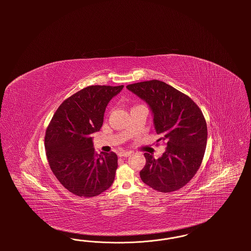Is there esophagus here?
Segmentation results:
<instances>
[{
  "mask_svg": "<svg viewBox=\"0 0 251 251\" xmlns=\"http://www.w3.org/2000/svg\"><path fill=\"white\" fill-rule=\"evenodd\" d=\"M131 154V151H120V153H119V155L120 157H129Z\"/></svg>",
  "mask_w": 251,
  "mask_h": 251,
  "instance_id": "esophagus-1",
  "label": "esophagus"
}]
</instances>
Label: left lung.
I'll list each match as a JSON object with an SVG mask.
<instances>
[{"label":"left lung","instance_id":"obj_1","mask_svg":"<svg viewBox=\"0 0 251 251\" xmlns=\"http://www.w3.org/2000/svg\"><path fill=\"white\" fill-rule=\"evenodd\" d=\"M145 100L153 115L159 140L167 142L158 159L144 153L140 171L144 183L163 193L179 190L195 176L201 165L207 144V124L202 112L188 96L162 81L151 80L127 85Z\"/></svg>","mask_w":251,"mask_h":251}]
</instances>
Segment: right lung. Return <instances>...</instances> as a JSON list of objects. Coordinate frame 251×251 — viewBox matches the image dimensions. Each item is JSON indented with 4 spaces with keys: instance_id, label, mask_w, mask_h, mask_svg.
<instances>
[{
    "instance_id": "right-lung-1",
    "label": "right lung",
    "mask_w": 251,
    "mask_h": 251,
    "mask_svg": "<svg viewBox=\"0 0 251 251\" xmlns=\"http://www.w3.org/2000/svg\"><path fill=\"white\" fill-rule=\"evenodd\" d=\"M123 85H90L65 100L49 124L45 149L60 183L78 197L91 198L112 185L118 168L115 152L97 154L92 133L100 131L105 108Z\"/></svg>"
}]
</instances>
